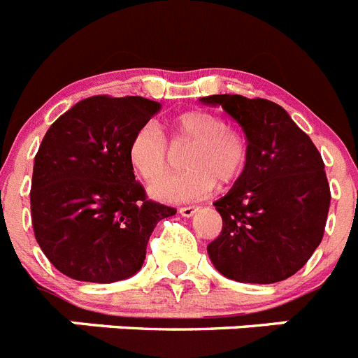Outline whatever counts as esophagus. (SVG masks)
<instances>
[{"mask_svg":"<svg viewBox=\"0 0 358 358\" xmlns=\"http://www.w3.org/2000/svg\"><path fill=\"white\" fill-rule=\"evenodd\" d=\"M198 207H192V205H187V207H180V214H182L183 217H191L192 214L196 213Z\"/></svg>","mask_w":358,"mask_h":358,"instance_id":"esophagus-1","label":"esophagus"}]
</instances>
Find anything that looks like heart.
<instances>
[{"instance_id":"b5f03b06","label":"heart","mask_w":358,"mask_h":358,"mask_svg":"<svg viewBox=\"0 0 358 358\" xmlns=\"http://www.w3.org/2000/svg\"><path fill=\"white\" fill-rule=\"evenodd\" d=\"M169 141L192 142L183 157L180 175L155 183L151 194L166 201L201 200L214 191L216 182L231 185L243 175L248 162L245 135L213 111L194 110L178 115L169 124ZM133 171L145 183L160 180L169 169V149L155 124H145L133 135L127 149Z\"/></svg>"}]
</instances>
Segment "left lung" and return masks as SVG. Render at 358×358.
<instances>
[{
  "mask_svg": "<svg viewBox=\"0 0 358 358\" xmlns=\"http://www.w3.org/2000/svg\"><path fill=\"white\" fill-rule=\"evenodd\" d=\"M201 102L222 106L248 141L243 175L214 203L223 227L207 245L213 265L238 282L290 278L324 236L331 192L321 153L275 102L229 93Z\"/></svg>",
  "mask_w": 358,
  "mask_h": 358,
  "instance_id": "left-lung-1",
  "label": "left lung"
}]
</instances>
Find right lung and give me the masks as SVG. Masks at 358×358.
<instances>
[{
    "instance_id": "add662e5",
    "label": "right lung",
    "mask_w": 358,
    "mask_h": 358,
    "mask_svg": "<svg viewBox=\"0 0 358 358\" xmlns=\"http://www.w3.org/2000/svg\"><path fill=\"white\" fill-rule=\"evenodd\" d=\"M160 104L95 95L55 120L34 158L30 210L50 263L77 281L115 282L142 268L149 236L176 209L149 200L127 149Z\"/></svg>"
}]
</instances>
